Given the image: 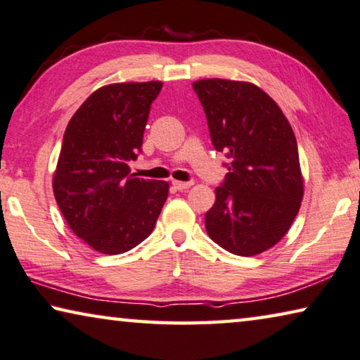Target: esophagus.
I'll return each mask as SVG.
<instances>
[{
	"label": "esophagus",
	"mask_w": 360,
	"mask_h": 360,
	"mask_svg": "<svg viewBox=\"0 0 360 360\" xmlns=\"http://www.w3.org/2000/svg\"><path fill=\"white\" fill-rule=\"evenodd\" d=\"M194 184V182H191V181H187V182H181V181H173V187L176 191H186V189H189V187Z\"/></svg>",
	"instance_id": "34e87169"
}]
</instances>
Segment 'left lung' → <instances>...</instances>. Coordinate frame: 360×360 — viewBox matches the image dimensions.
<instances>
[{"mask_svg": "<svg viewBox=\"0 0 360 360\" xmlns=\"http://www.w3.org/2000/svg\"><path fill=\"white\" fill-rule=\"evenodd\" d=\"M228 173L205 213L213 243L250 257L275 245L304 195L296 136L275 101L249 82L203 79L192 84Z\"/></svg>", "mask_w": 360, "mask_h": 360, "instance_id": "8db88e82", "label": "left lung"}]
</instances>
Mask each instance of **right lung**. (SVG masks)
I'll return each mask as SVG.
<instances>
[{
	"instance_id": "obj_1",
	"label": "right lung",
	"mask_w": 360,
	"mask_h": 360,
	"mask_svg": "<svg viewBox=\"0 0 360 360\" xmlns=\"http://www.w3.org/2000/svg\"><path fill=\"white\" fill-rule=\"evenodd\" d=\"M162 87L157 80L101 87L64 132L53 192L72 233L101 254H124L147 239L168 197V182L129 169Z\"/></svg>"
}]
</instances>
